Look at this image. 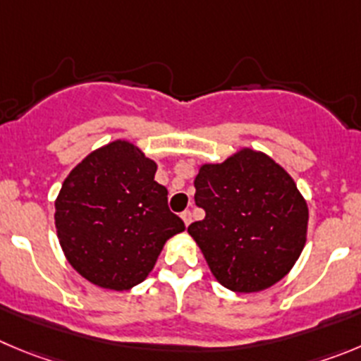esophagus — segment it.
I'll return each instance as SVG.
<instances>
[{
	"mask_svg": "<svg viewBox=\"0 0 361 361\" xmlns=\"http://www.w3.org/2000/svg\"><path fill=\"white\" fill-rule=\"evenodd\" d=\"M181 219H183L185 226H188V224H190V222H192V214L188 210H185L183 214H181Z\"/></svg>",
	"mask_w": 361,
	"mask_h": 361,
	"instance_id": "obj_1",
	"label": "esophagus"
}]
</instances>
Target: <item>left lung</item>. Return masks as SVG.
<instances>
[{"mask_svg":"<svg viewBox=\"0 0 361 361\" xmlns=\"http://www.w3.org/2000/svg\"><path fill=\"white\" fill-rule=\"evenodd\" d=\"M194 187L207 215L188 233L222 287L260 292L290 272L306 244L308 207L281 165L244 147L201 165Z\"/></svg>","mask_w":361,"mask_h":361,"instance_id":"left-lung-1","label":"left lung"}]
</instances>
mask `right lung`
<instances>
[{
    "label": "right lung",
    "instance_id": "1",
    "mask_svg": "<svg viewBox=\"0 0 361 361\" xmlns=\"http://www.w3.org/2000/svg\"><path fill=\"white\" fill-rule=\"evenodd\" d=\"M154 173L157 164L135 144L114 140L63 180L56 235L74 271L97 287L123 292L142 283L165 242L185 230Z\"/></svg>",
    "mask_w": 361,
    "mask_h": 361
}]
</instances>
